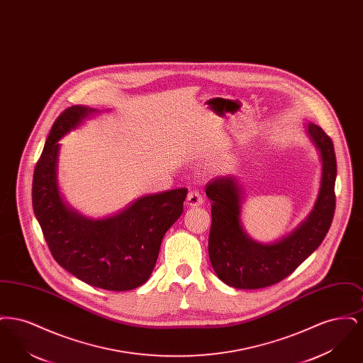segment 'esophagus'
<instances>
[{"instance_id": "esophagus-1", "label": "esophagus", "mask_w": 363, "mask_h": 363, "mask_svg": "<svg viewBox=\"0 0 363 363\" xmlns=\"http://www.w3.org/2000/svg\"><path fill=\"white\" fill-rule=\"evenodd\" d=\"M204 203V199L197 190H190L186 197V206L188 207H200Z\"/></svg>"}]
</instances>
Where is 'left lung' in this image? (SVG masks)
Segmentation results:
<instances>
[{"label":"left lung","instance_id":"1","mask_svg":"<svg viewBox=\"0 0 363 363\" xmlns=\"http://www.w3.org/2000/svg\"><path fill=\"white\" fill-rule=\"evenodd\" d=\"M305 132L318 151L321 181L314 207L290 234L269 243L255 241L241 222L243 188L235 177H218L206 186L212 201L208 253L218 277L230 287L256 290L277 284L311 256L324 241L335 213L336 156L333 144L315 123Z\"/></svg>","mask_w":363,"mask_h":363}]
</instances>
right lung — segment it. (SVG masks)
Returning <instances> with one entry per match:
<instances>
[{"label":"right lung","instance_id":"right-lung-1","mask_svg":"<svg viewBox=\"0 0 363 363\" xmlns=\"http://www.w3.org/2000/svg\"><path fill=\"white\" fill-rule=\"evenodd\" d=\"M95 113L96 108L77 104L54 122L35 167L33 207L52 257L62 268L94 287L128 291L151 277L164 234L182 215L188 189L143 196L102 219L69 207L58 188V141Z\"/></svg>","mask_w":363,"mask_h":363}]
</instances>
